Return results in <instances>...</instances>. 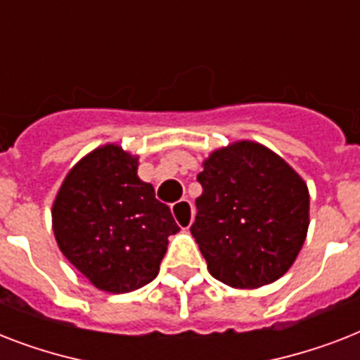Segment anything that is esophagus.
<instances>
[{
    "instance_id": "1",
    "label": "esophagus",
    "mask_w": 360,
    "mask_h": 360,
    "mask_svg": "<svg viewBox=\"0 0 360 360\" xmlns=\"http://www.w3.org/2000/svg\"><path fill=\"white\" fill-rule=\"evenodd\" d=\"M172 213H174L175 222L183 228V230H188L194 220V207L188 200H179L172 205Z\"/></svg>"
}]
</instances>
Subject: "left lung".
Listing matches in <instances>:
<instances>
[{
    "label": "left lung",
    "instance_id": "obj_1",
    "mask_svg": "<svg viewBox=\"0 0 360 360\" xmlns=\"http://www.w3.org/2000/svg\"><path fill=\"white\" fill-rule=\"evenodd\" d=\"M196 239L209 273L231 288H259L293 265L308 230L310 198L288 164L254 141L214 151L198 174Z\"/></svg>",
    "mask_w": 360,
    "mask_h": 360
}]
</instances>
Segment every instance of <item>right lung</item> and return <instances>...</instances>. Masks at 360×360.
Segmentation results:
<instances>
[{
	"label": "right lung",
	"mask_w": 360,
	"mask_h": 360,
	"mask_svg": "<svg viewBox=\"0 0 360 360\" xmlns=\"http://www.w3.org/2000/svg\"><path fill=\"white\" fill-rule=\"evenodd\" d=\"M136 169L138 160L121 147H98L70 169L52 207L59 250L110 293L149 284L168 237L179 231L168 205Z\"/></svg>",
	"instance_id": "right-lung-1"
}]
</instances>
